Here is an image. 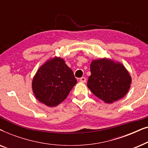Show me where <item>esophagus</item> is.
Wrapping results in <instances>:
<instances>
[{"instance_id":"esophagus-1","label":"esophagus","mask_w":148,"mask_h":148,"mask_svg":"<svg viewBox=\"0 0 148 148\" xmlns=\"http://www.w3.org/2000/svg\"><path fill=\"white\" fill-rule=\"evenodd\" d=\"M80 82L82 83H86V78L84 77H82L80 78Z\"/></svg>"}]
</instances>
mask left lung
<instances>
[{"instance_id":"1","label":"left lung","mask_w":148,"mask_h":148,"mask_svg":"<svg viewBox=\"0 0 148 148\" xmlns=\"http://www.w3.org/2000/svg\"><path fill=\"white\" fill-rule=\"evenodd\" d=\"M88 87L95 96L106 103H112L128 92L131 78L125 66L107 59L93 60Z\"/></svg>"}]
</instances>
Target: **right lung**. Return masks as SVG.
Segmentation results:
<instances>
[{
  "mask_svg": "<svg viewBox=\"0 0 148 148\" xmlns=\"http://www.w3.org/2000/svg\"><path fill=\"white\" fill-rule=\"evenodd\" d=\"M77 79L73 72L60 58H54L43 64L32 82L36 98L48 106H56L69 94Z\"/></svg>",
  "mask_w": 148,
  "mask_h": 148,
  "instance_id": "right-lung-1",
  "label": "right lung"
}]
</instances>
